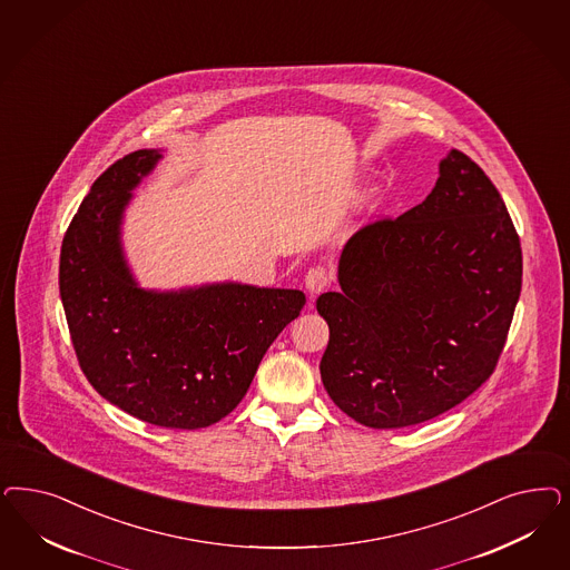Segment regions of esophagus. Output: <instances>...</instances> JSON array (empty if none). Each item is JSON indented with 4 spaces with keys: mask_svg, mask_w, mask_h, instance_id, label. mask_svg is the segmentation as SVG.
Listing matches in <instances>:
<instances>
[{
    "mask_svg": "<svg viewBox=\"0 0 570 570\" xmlns=\"http://www.w3.org/2000/svg\"><path fill=\"white\" fill-rule=\"evenodd\" d=\"M331 281H333V275H331L330 268H327V266H323V264L313 266V268L306 273V278H304L306 289H308L311 294H321V292H325V289L330 287Z\"/></svg>",
    "mask_w": 570,
    "mask_h": 570,
    "instance_id": "34e87169",
    "label": "esophagus"
}]
</instances>
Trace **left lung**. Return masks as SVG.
Instances as JSON below:
<instances>
[{"mask_svg":"<svg viewBox=\"0 0 570 570\" xmlns=\"http://www.w3.org/2000/svg\"><path fill=\"white\" fill-rule=\"evenodd\" d=\"M340 285L316 299L331 401L368 428L428 422L493 375L522 287L520 237L495 184L451 150L425 202L350 237Z\"/></svg>","mask_w":570,"mask_h":570,"instance_id":"8db88e82","label":"left lung"}]
</instances>
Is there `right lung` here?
I'll list each match as a JSON object with an SVG mask.
<instances>
[{"mask_svg": "<svg viewBox=\"0 0 570 570\" xmlns=\"http://www.w3.org/2000/svg\"><path fill=\"white\" fill-rule=\"evenodd\" d=\"M159 157L134 150L96 178L62 239L58 285L94 390L142 422L197 430L240 403L306 295L239 283L180 294L138 289L119 249V216Z\"/></svg>", "mask_w": 570, "mask_h": 570, "instance_id": "1", "label": "right lung"}]
</instances>
